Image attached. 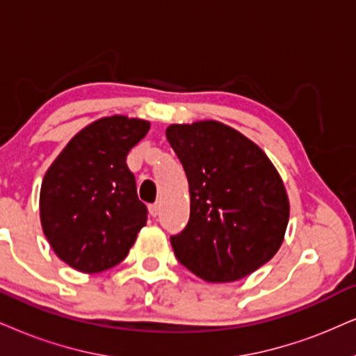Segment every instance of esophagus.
<instances>
[{
  "instance_id": "34e87169",
  "label": "esophagus",
  "mask_w": 356,
  "mask_h": 356,
  "mask_svg": "<svg viewBox=\"0 0 356 356\" xmlns=\"http://www.w3.org/2000/svg\"><path fill=\"white\" fill-rule=\"evenodd\" d=\"M147 209H149L151 217H157V213H159V205H157V204H151L149 207H147Z\"/></svg>"
}]
</instances>
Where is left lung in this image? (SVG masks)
<instances>
[{
  "label": "left lung",
  "mask_w": 356,
  "mask_h": 356,
  "mask_svg": "<svg viewBox=\"0 0 356 356\" xmlns=\"http://www.w3.org/2000/svg\"><path fill=\"white\" fill-rule=\"evenodd\" d=\"M165 136L186 170L191 218L170 238L177 259L207 282L240 281L284 241L289 197L271 159L217 120L169 124Z\"/></svg>",
  "instance_id": "8db88e82"
}]
</instances>
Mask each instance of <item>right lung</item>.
I'll return each mask as SVG.
<instances>
[{"instance_id":"1","label":"right lung","mask_w":356,"mask_h":356,"mask_svg":"<svg viewBox=\"0 0 356 356\" xmlns=\"http://www.w3.org/2000/svg\"><path fill=\"white\" fill-rule=\"evenodd\" d=\"M151 123L103 116L67 143L44 174L39 217L49 245L64 263L95 274L116 266L146 225L126 156Z\"/></svg>"}]
</instances>
